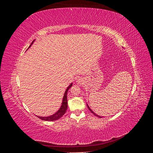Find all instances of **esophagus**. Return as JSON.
I'll return each instance as SVG.
<instances>
[{"instance_id":"esophagus-1","label":"esophagus","mask_w":153,"mask_h":153,"mask_svg":"<svg viewBox=\"0 0 153 153\" xmlns=\"http://www.w3.org/2000/svg\"><path fill=\"white\" fill-rule=\"evenodd\" d=\"M82 82H83V80L82 79V78H78V79L76 80V82L78 83V84H81Z\"/></svg>"}]
</instances>
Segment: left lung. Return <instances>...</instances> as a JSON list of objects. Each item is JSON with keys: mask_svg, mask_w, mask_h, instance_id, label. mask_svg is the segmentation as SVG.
I'll use <instances>...</instances> for the list:
<instances>
[{"mask_svg": "<svg viewBox=\"0 0 153 153\" xmlns=\"http://www.w3.org/2000/svg\"><path fill=\"white\" fill-rule=\"evenodd\" d=\"M87 107H88V108H89V110L91 111V112L92 113V114H94L95 115H96V116H97V117H100V116H99V115H97V114H96L94 112H93V111H92V110L89 108V106H88V105H87Z\"/></svg>", "mask_w": 153, "mask_h": 153, "instance_id": "1", "label": "left lung"}]
</instances>
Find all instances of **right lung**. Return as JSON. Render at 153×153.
Wrapping results in <instances>:
<instances>
[{"label": "right lung", "mask_w": 153, "mask_h": 153, "mask_svg": "<svg viewBox=\"0 0 153 153\" xmlns=\"http://www.w3.org/2000/svg\"><path fill=\"white\" fill-rule=\"evenodd\" d=\"M34 41H32V43L30 44V47L32 45V44L33 43ZM73 84H71L70 85H69V87L67 88V89L66 90L65 92H64V97H63V100H62V105L61 106V108H59V110L57 111L56 113H55L53 115H50V116L48 117H39L38 116V117H39V119H41V120H43V121H56V120L59 119L61 118V117H62V115L66 113V110H67V108H68V100H67V92L68 91V90L70 89V87L72 86Z\"/></svg>", "instance_id": "add662e5"}]
</instances>
